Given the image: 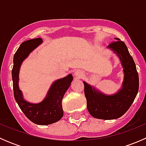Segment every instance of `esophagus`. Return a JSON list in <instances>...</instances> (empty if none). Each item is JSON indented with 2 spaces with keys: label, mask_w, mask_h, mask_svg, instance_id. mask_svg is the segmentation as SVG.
<instances>
[{
  "label": "esophagus",
  "mask_w": 146,
  "mask_h": 146,
  "mask_svg": "<svg viewBox=\"0 0 146 146\" xmlns=\"http://www.w3.org/2000/svg\"><path fill=\"white\" fill-rule=\"evenodd\" d=\"M74 76H76L78 78H81L83 76V73L81 70H79V69H77V70H74Z\"/></svg>",
  "instance_id": "34e87169"
}]
</instances>
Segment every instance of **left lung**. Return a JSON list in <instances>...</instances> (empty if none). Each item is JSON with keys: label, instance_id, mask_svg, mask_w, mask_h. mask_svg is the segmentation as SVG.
<instances>
[{"label": "left lung", "instance_id": "left-lung-1", "mask_svg": "<svg viewBox=\"0 0 146 146\" xmlns=\"http://www.w3.org/2000/svg\"><path fill=\"white\" fill-rule=\"evenodd\" d=\"M108 46L118 55L123 66V81L122 88L116 94L107 95L93 87L84 83L87 108L90 114L97 119L110 120L118 119L127 111L136 98L139 88V78L136 64L127 46L119 38Z\"/></svg>", "mask_w": 146, "mask_h": 146}]
</instances>
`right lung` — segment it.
<instances>
[{"mask_svg": "<svg viewBox=\"0 0 146 146\" xmlns=\"http://www.w3.org/2000/svg\"><path fill=\"white\" fill-rule=\"evenodd\" d=\"M42 42V38H36L25 41L20 44L13 57L12 78L14 98L25 115L36 124L48 125L62 118V100L73 80V76L69 74L53 82L44 100L41 102L33 104L25 100L18 85L19 70L23 61Z\"/></svg>", "mask_w": 146, "mask_h": 146, "instance_id": "add662e5", "label": "right lung"}]
</instances>
